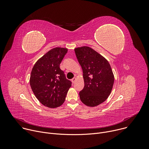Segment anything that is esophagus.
Wrapping results in <instances>:
<instances>
[{"instance_id": "1", "label": "esophagus", "mask_w": 149, "mask_h": 149, "mask_svg": "<svg viewBox=\"0 0 149 149\" xmlns=\"http://www.w3.org/2000/svg\"><path fill=\"white\" fill-rule=\"evenodd\" d=\"M75 81H76V78H75V77H74V78L71 79V81H72L73 83H74V82H75Z\"/></svg>"}]
</instances>
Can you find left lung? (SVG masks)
Instances as JSON below:
<instances>
[{
  "instance_id": "1",
  "label": "left lung",
  "mask_w": 149,
  "mask_h": 149,
  "mask_svg": "<svg viewBox=\"0 0 149 149\" xmlns=\"http://www.w3.org/2000/svg\"><path fill=\"white\" fill-rule=\"evenodd\" d=\"M81 66L84 87L79 93L81 101L89 107H95L110 95L114 81L108 61L93 49L82 47L74 49Z\"/></svg>"
}]
</instances>
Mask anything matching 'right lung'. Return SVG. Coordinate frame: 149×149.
Listing matches in <instances>:
<instances>
[{"label": "right lung", "mask_w": 149, "mask_h": 149, "mask_svg": "<svg viewBox=\"0 0 149 149\" xmlns=\"http://www.w3.org/2000/svg\"><path fill=\"white\" fill-rule=\"evenodd\" d=\"M64 48H55L39 59L31 74L30 85L35 97L49 108L59 107L65 101L72 82L59 65L67 53Z\"/></svg>", "instance_id": "obj_1"}]
</instances>
